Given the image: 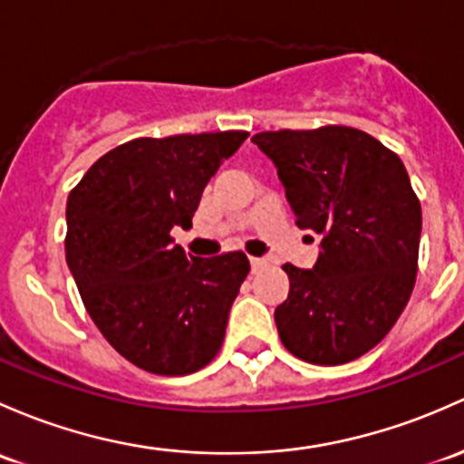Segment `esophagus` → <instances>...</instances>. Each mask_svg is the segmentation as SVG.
Listing matches in <instances>:
<instances>
[{
    "label": "esophagus",
    "mask_w": 464,
    "mask_h": 464,
    "mask_svg": "<svg viewBox=\"0 0 464 464\" xmlns=\"http://www.w3.org/2000/svg\"><path fill=\"white\" fill-rule=\"evenodd\" d=\"M251 266H253V271H260L262 266H266V260L265 257H251Z\"/></svg>",
    "instance_id": "esophagus-1"
}]
</instances>
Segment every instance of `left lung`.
<instances>
[{"label": "left lung", "mask_w": 464, "mask_h": 464, "mask_svg": "<svg viewBox=\"0 0 464 464\" xmlns=\"http://www.w3.org/2000/svg\"><path fill=\"white\" fill-rule=\"evenodd\" d=\"M251 142L276 164L297 227L322 236L314 269L282 266V344L311 364L351 362L392 331L416 285L422 208L407 169L353 126L265 130Z\"/></svg>", "instance_id": "obj_1"}]
</instances>
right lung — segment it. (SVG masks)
Masks as SVG:
<instances>
[{
	"mask_svg": "<svg viewBox=\"0 0 464 464\" xmlns=\"http://www.w3.org/2000/svg\"><path fill=\"white\" fill-rule=\"evenodd\" d=\"M246 130L138 138L102 155L66 202V262L109 344L155 375L207 367L251 271L242 251L193 257L173 245Z\"/></svg>",
	"mask_w": 464,
	"mask_h": 464,
	"instance_id": "obj_1",
	"label": "right lung"
}]
</instances>
